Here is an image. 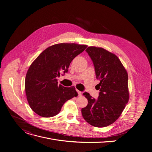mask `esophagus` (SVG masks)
Instances as JSON below:
<instances>
[{"label":"esophagus","mask_w":152,"mask_h":152,"mask_svg":"<svg viewBox=\"0 0 152 152\" xmlns=\"http://www.w3.org/2000/svg\"><path fill=\"white\" fill-rule=\"evenodd\" d=\"M76 91H77V92L78 93L79 96H81L82 95V92L81 91H78V90H76Z\"/></svg>","instance_id":"1"}]
</instances>
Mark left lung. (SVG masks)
I'll use <instances>...</instances> for the list:
<instances>
[{"instance_id":"obj_1","label":"left lung","mask_w":152,"mask_h":152,"mask_svg":"<svg viewBox=\"0 0 152 152\" xmlns=\"http://www.w3.org/2000/svg\"><path fill=\"white\" fill-rule=\"evenodd\" d=\"M93 61L99 96L97 100L88 92L86 107L81 109L84 120L96 127L113 124L119 117L128 103V74L118 58L101 47H89L86 50Z\"/></svg>"}]
</instances>
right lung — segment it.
Here are the masks:
<instances>
[{"label": "right lung", "mask_w": 152, "mask_h": 152, "mask_svg": "<svg viewBox=\"0 0 152 152\" xmlns=\"http://www.w3.org/2000/svg\"><path fill=\"white\" fill-rule=\"evenodd\" d=\"M86 45L58 43L45 49L34 61L25 77V89L32 110L51 117L60 113L65 102L78 94L75 86L58 85L56 77L67 72L72 60L87 48Z\"/></svg>", "instance_id": "right-lung-1"}]
</instances>
